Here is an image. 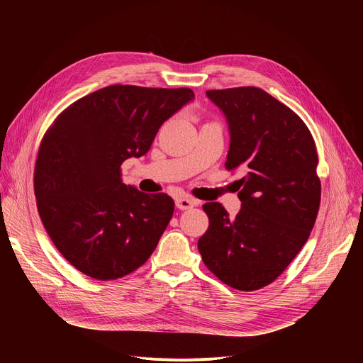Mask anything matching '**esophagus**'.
Here are the masks:
<instances>
[{
  "mask_svg": "<svg viewBox=\"0 0 363 363\" xmlns=\"http://www.w3.org/2000/svg\"><path fill=\"white\" fill-rule=\"evenodd\" d=\"M175 204H177V207H178V208H181V211H188V208L194 207L197 203H196V200H193V199H188V197H178V199L175 200Z\"/></svg>",
  "mask_w": 363,
  "mask_h": 363,
  "instance_id": "1",
  "label": "esophagus"
}]
</instances>
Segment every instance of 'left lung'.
<instances>
[{"instance_id": "8db88e82", "label": "left lung", "mask_w": 363, "mask_h": 363, "mask_svg": "<svg viewBox=\"0 0 363 363\" xmlns=\"http://www.w3.org/2000/svg\"><path fill=\"white\" fill-rule=\"evenodd\" d=\"M230 129L226 169H242L241 208L203 206L208 228L199 240L204 264L241 291L275 281L306 244L320 203L318 152L308 126L256 86L207 91Z\"/></svg>"}]
</instances>
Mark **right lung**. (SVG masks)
<instances>
[{
    "label": "right lung",
    "mask_w": 363,
    "mask_h": 363,
    "mask_svg": "<svg viewBox=\"0 0 363 363\" xmlns=\"http://www.w3.org/2000/svg\"><path fill=\"white\" fill-rule=\"evenodd\" d=\"M193 100L189 88L111 85L74 101L47 130L33 177L38 212L82 274L116 279L155 252L175 203L123 184L121 164L144 156L163 122Z\"/></svg>",
    "instance_id": "right-lung-1"
}]
</instances>
